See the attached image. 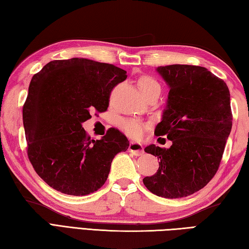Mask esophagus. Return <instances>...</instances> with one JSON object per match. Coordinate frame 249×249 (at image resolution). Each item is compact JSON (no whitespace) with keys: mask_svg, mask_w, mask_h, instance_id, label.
<instances>
[{"mask_svg":"<svg viewBox=\"0 0 249 249\" xmlns=\"http://www.w3.org/2000/svg\"><path fill=\"white\" fill-rule=\"evenodd\" d=\"M128 149L130 153H132L135 156H140V155H142L144 153L143 145L138 142H130Z\"/></svg>","mask_w":249,"mask_h":249,"instance_id":"1","label":"esophagus"}]
</instances>
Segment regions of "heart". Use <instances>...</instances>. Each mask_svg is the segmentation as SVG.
<instances>
[{"label": "heart", "instance_id": "obj_1", "mask_svg": "<svg viewBox=\"0 0 249 249\" xmlns=\"http://www.w3.org/2000/svg\"><path fill=\"white\" fill-rule=\"evenodd\" d=\"M139 87L145 96L148 95L149 93H152L154 91L160 90V86H159V83L151 76L141 77L139 80ZM121 128H123L124 132L128 135H130V137L138 138L143 133L144 124L138 120L125 119L121 121Z\"/></svg>", "mask_w": 249, "mask_h": 249}]
</instances>
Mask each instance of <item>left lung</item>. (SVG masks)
<instances>
[{
  "label": "left lung",
  "mask_w": 249,
  "mask_h": 249,
  "mask_svg": "<svg viewBox=\"0 0 249 249\" xmlns=\"http://www.w3.org/2000/svg\"><path fill=\"white\" fill-rule=\"evenodd\" d=\"M156 70L168 84L169 94L155 134L165 135L172 145L144 148L160 162L143 183L157 196L185 197L203 189L218 170L232 129L230 91L205 67L169 65Z\"/></svg>",
  "instance_id": "8db88e82"
}]
</instances>
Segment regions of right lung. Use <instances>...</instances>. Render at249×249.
Returning <instances> with one entry per match:
<instances>
[{
    "label": "right lung",
    "mask_w": 249,
    "mask_h": 249,
    "mask_svg": "<svg viewBox=\"0 0 249 249\" xmlns=\"http://www.w3.org/2000/svg\"><path fill=\"white\" fill-rule=\"evenodd\" d=\"M126 71L87 58L52 60L31 79L22 108L28 157L42 180L60 193L91 194L104 185L111 161L129 141L110 128L91 140L82 128L90 112H103Z\"/></svg>",
    "instance_id": "1"
}]
</instances>
